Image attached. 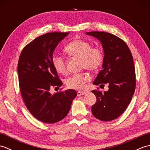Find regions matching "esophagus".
I'll return each mask as SVG.
<instances>
[{
  "instance_id": "obj_1",
  "label": "esophagus",
  "mask_w": 150,
  "mask_h": 150,
  "mask_svg": "<svg viewBox=\"0 0 150 150\" xmlns=\"http://www.w3.org/2000/svg\"><path fill=\"white\" fill-rule=\"evenodd\" d=\"M86 93V91H78L77 95L78 96H81V95H84Z\"/></svg>"
}]
</instances>
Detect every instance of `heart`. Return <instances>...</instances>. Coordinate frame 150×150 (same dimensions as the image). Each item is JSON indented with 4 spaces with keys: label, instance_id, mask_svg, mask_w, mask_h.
Segmentation results:
<instances>
[{
    "label": "heart",
    "instance_id": "heart-1",
    "mask_svg": "<svg viewBox=\"0 0 150 150\" xmlns=\"http://www.w3.org/2000/svg\"><path fill=\"white\" fill-rule=\"evenodd\" d=\"M64 52L70 57L81 59L82 69H86L92 72L97 71L104 62V53L98 47H93L86 40L75 39L69 42L64 47ZM52 64L56 71L60 74H66V66L62 57L54 54L52 58ZM87 73L74 74L67 79L66 84L70 89L75 90H83L90 81Z\"/></svg>",
    "mask_w": 150,
    "mask_h": 150
}]
</instances>
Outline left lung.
Instances as JSON below:
<instances>
[{
	"label": "left lung",
	"instance_id": "1",
	"mask_svg": "<svg viewBox=\"0 0 150 150\" xmlns=\"http://www.w3.org/2000/svg\"><path fill=\"white\" fill-rule=\"evenodd\" d=\"M86 34L100 41L104 53L103 69L93 84H108L109 88L104 93L91 91L97 98L91 111L97 119L110 121L123 113L134 94L136 79L133 56L126 42L113 34L104 31Z\"/></svg>",
	"mask_w": 150,
	"mask_h": 150
}]
</instances>
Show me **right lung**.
<instances>
[{
	"label": "right lung",
	"mask_w": 150,
	"mask_h": 150,
	"mask_svg": "<svg viewBox=\"0 0 150 150\" xmlns=\"http://www.w3.org/2000/svg\"><path fill=\"white\" fill-rule=\"evenodd\" d=\"M69 33H47L36 38L22 50L17 71L22 97L28 110L41 122L53 124L68 115L73 100V90L52 95L50 88L60 87L62 81L52 64L53 53Z\"/></svg>",
	"instance_id": "add662e5"
}]
</instances>
